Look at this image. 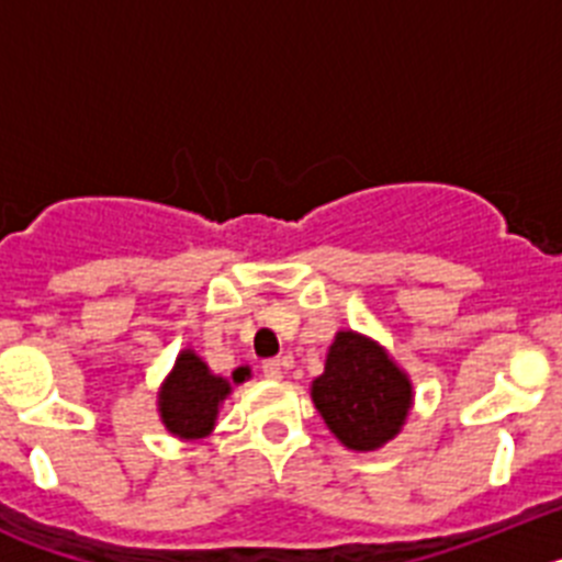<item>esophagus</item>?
<instances>
[{
  "instance_id": "1",
  "label": "esophagus",
  "mask_w": 562,
  "mask_h": 562,
  "mask_svg": "<svg viewBox=\"0 0 562 562\" xmlns=\"http://www.w3.org/2000/svg\"><path fill=\"white\" fill-rule=\"evenodd\" d=\"M261 371H265V376H270V380H278V376L284 374V360H278V357H270V360L261 362Z\"/></svg>"
}]
</instances>
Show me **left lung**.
<instances>
[{
  "mask_svg": "<svg viewBox=\"0 0 562 562\" xmlns=\"http://www.w3.org/2000/svg\"><path fill=\"white\" fill-rule=\"evenodd\" d=\"M312 400L346 448L374 450L394 439L408 416L411 382L369 337L337 331Z\"/></svg>",
  "mask_w": 562,
  "mask_h": 562,
  "instance_id": "obj_1",
  "label": "left lung"
}]
</instances>
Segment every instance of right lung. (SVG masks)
I'll return each mask as SVG.
<instances>
[{
    "mask_svg": "<svg viewBox=\"0 0 562 562\" xmlns=\"http://www.w3.org/2000/svg\"><path fill=\"white\" fill-rule=\"evenodd\" d=\"M247 369L233 371V382H241ZM231 394V382L213 376L193 351L177 357L171 376L160 391V414L166 428L180 439H200L211 434L220 402Z\"/></svg>",
    "mask_w": 562,
    "mask_h": 562,
    "instance_id": "right-lung-1",
    "label": "right lung"
}]
</instances>
